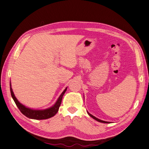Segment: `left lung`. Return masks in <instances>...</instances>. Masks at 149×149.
Masks as SVG:
<instances>
[{
  "instance_id": "obj_1",
  "label": "left lung",
  "mask_w": 149,
  "mask_h": 149,
  "mask_svg": "<svg viewBox=\"0 0 149 149\" xmlns=\"http://www.w3.org/2000/svg\"><path fill=\"white\" fill-rule=\"evenodd\" d=\"M87 113L89 115V116H90L91 117H92L93 119H95V120H97V121H98V122H102V123H105V124H109V123H110L109 122H106V121H104V120H100V119H99V118H96L95 117H94L93 116H92V114H91L90 113H89L88 112H87Z\"/></svg>"
}]
</instances>
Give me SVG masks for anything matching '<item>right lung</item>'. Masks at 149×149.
<instances>
[{"label": "right lung", "mask_w": 149, "mask_h": 149, "mask_svg": "<svg viewBox=\"0 0 149 149\" xmlns=\"http://www.w3.org/2000/svg\"><path fill=\"white\" fill-rule=\"evenodd\" d=\"M67 87L65 88V90L63 91V92L61 93V95L59 96L58 99H57V102H56L52 107H51L49 109H44V110H33L31 109H29L28 107H26L25 106L20 104L19 100L17 99L15 97L14 93L12 91V88L11 87V84H10V90L11 93V96L12 99H14L16 105L17 106V107L20 110V111L22 112L25 116L29 118H32V119H36V120H43V119H47V118H49L50 117H52L56 115L59 109V107L61 104L62 97L64 94L65 92L67 91Z\"/></svg>", "instance_id": "add662e5"}]
</instances>
